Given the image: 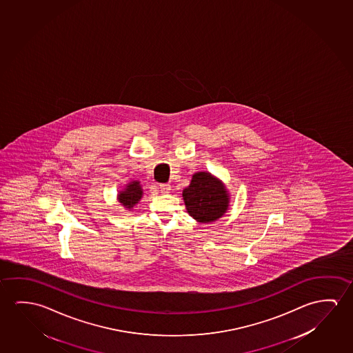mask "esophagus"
<instances>
[{"mask_svg": "<svg viewBox=\"0 0 353 353\" xmlns=\"http://www.w3.org/2000/svg\"><path fill=\"white\" fill-rule=\"evenodd\" d=\"M160 187V190H161V193H168L170 190H171V185H168V183H160L159 185Z\"/></svg>", "mask_w": 353, "mask_h": 353, "instance_id": "1", "label": "esophagus"}]
</instances>
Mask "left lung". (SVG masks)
Here are the masks:
<instances>
[{
  "label": "left lung",
  "mask_w": 353,
  "mask_h": 353,
  "mask_svg": "<svg viewBox=\"0 0 353 353\" xmlns=\"http://www.w3.org/2000/svg\"><path fill=\"white\" fill-rule=\"evenodd\" d=\"M187 212L199 223H208L223 216L228 210V196L219 179L206 172L193 174L183 190Z\"/></svg>",
  "instance_id": "8db88e82"
}]
</instances>
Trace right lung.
Segmentation results:
<instances>
[{
    "mask_svg": "<svg viewBox=\"0 0 353 353\" xmlns=\"http://www.w3.org/2000/svg\"><path fill=\"white\" fill-rule=\"evenodd\" d=\"M141 194H143V190L139 185V182H132L130 185H127V188L123 192L119 193V201L122 205L130 209L139 201Z\"/></svg>",
    "mask_w": 353,
    "mask_h": 353,
    "instance_id": "right-lung-1",
    "label": "right lung"
}]
</instances>
